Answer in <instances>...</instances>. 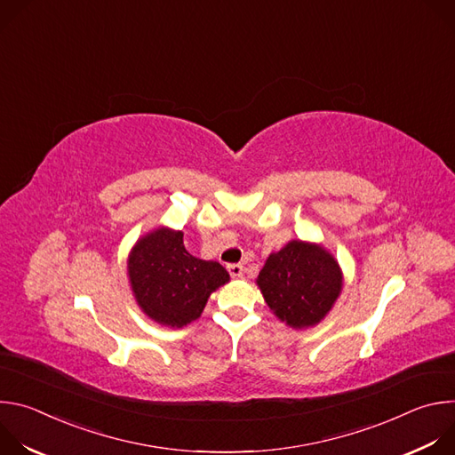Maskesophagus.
Returning <instances> with one entry per match:
<instances>
[{
	"label": "esophagus",
	"mask_w": 455,
	"mask_h": 455,
	"mask_svg": "<svg viewBox=\"0 0 455 455\" xmlns=\"http://www.w3.org/2000/svg\"><path fill=\"white\" fill-rule=\"evenodd\" d=\"M227 270H228V274H230V277H234V279H237V277H241V275H243V267H241V265H237V263L228 265V267H227Z\"/></svg>",
	"instance_id": "esophagus-1"
}]
</instances>
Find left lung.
Returning a JSON list of instances; mask_svg holds the SVG:
<instances>
[{"instance_id": "1", "label": "left lung", "mask_w": 455, "mask_h": 455, "mask_svg": "<svg viewBox=\"0 0 455 455\" xmlns=\"http://www.w3.org/2000/svg\"><path fill=\"white\" fill-rule=\"evenodd\" d=\"M342 270L316 243L290 241L270 253L257 286L274 315L290 328H313L330 313L342 291Z\"/></svg>"}]
</instances>
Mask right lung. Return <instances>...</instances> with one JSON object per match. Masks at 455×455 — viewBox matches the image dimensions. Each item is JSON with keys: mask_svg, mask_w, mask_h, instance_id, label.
Listing matches in <instances>:
<instances>
[{"mask_svg": "<svg viewBox=\"0 0 455 455\" xmlns=\"http://www.w3.org/2000/svg\"><path fill=\"white\" fill-rule=\"evenodd\" d=\"M127 275L142 311L171 328L196 320L211 293L230 281L220 263L204 261L185 250L181 230L167 227L137 241L127 259Z\"/></svg>", "mask_w": 455, "mask_h": 455, "instance_id": "1", "label": "right lung"}]
</instances>
